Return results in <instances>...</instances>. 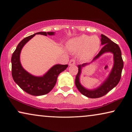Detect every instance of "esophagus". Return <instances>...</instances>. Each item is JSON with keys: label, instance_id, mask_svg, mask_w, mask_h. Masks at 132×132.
Listing matches in <instances>:
<instances>
[{"label": "esophagus", "instance_id": "esophagus-1", "mask_svg": "<svg viewBox=\"0 0 132 132\" xmlns=\"http://www.w3.org/2000/svg\"><path fill=\"white\" fill-rule=\"evenodd\" d=\"M76 64V62H75V59H71L70 62H69V66H74Z\"/></svg>", "mask_w": 132, "mask_h": 132}]
</instances>
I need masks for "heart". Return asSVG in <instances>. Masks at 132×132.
Here are the masks:
<instances>
[{"label": "heart", "instance_id": "obj_1", "mask_svg": "<svg viewBox=\"0 0 132 132\" xmlns=\"http://www.w3.org/2000/svg\"><path fill=\"white\" fill-rule=\"evenodd\" d=\"M68 50L71 52L80 53L81 59L88 60L94 55L100 47V40L97 36L82 35L67 42Z\"/></svg>", "mask_w": 132, "mask_h": 132}]
</instances>
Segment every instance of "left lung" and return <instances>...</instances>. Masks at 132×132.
Returning a JSON list of instances; mask_svg holds the SVG:
<instances>
[{"mask_svg":"<svg viewBox=\"0 0 132 132\" xmlns=\"http://www.w3.org/2000/svg\"><path fill=\"white\" fill-rule=\"evenodd\" d=\"M101 45H104L98 54L94 58L93 61H95L105 53H111L113 54V64L108 76L104 81L97 88L93 90H89L85 88L80 82V77L82 69L90 63H86L78 65L79 71L75 79V84L78 90L82 95L90 98H97L101 97L106 94L109 91L117 86L121 77L122 69L123 68V62L122 57V53L119 46L115 42L103 34L101 35Z\"/></svg>","mask_w":132,"mask_h":132,"instance_id":"8db88e82","label":"left lung"}]
</instances>
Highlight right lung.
Instances as JSON below:
<instances>
[{
  "mask_svg": "<svg viewBox=\"0 0 132 132\" xmlns=\"http://www.w3.org/2000/svg\"><path fill=\"white\" fill-rule=\"evenodd\" d=\"M55 32H38L24 38L18 44L12 56V75L13 79L22 90L29 94L39 96L46 94L54 87L59 75L66 70L68 64H55L42 76H35L26 71L20 62V53L27 42L36 34L55 35Z\"/></svg>",
  "mask_w": 132,
  "mask_h": 132,
  "instance_id": "add662e5",
  "label": "right lung"
}]
</instances>
